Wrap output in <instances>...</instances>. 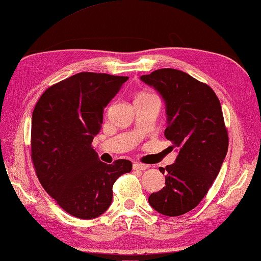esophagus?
I'll list each match as a JSON object with an SVG mask.
<instances>
[{"mask_svg": "<svg viewBox=\"0 0 261 261\" xmlns=\"http://www.w3.org/2000/svg\"><path fill=\"white\" fill-rule=\"evenodd\" d=\"M148 168H149V165H147V164H142V163H134L133 164V169L134 170L143 171V170H147Z\"/></svg>", "mask_w": 261, "mask_h": 261, "instance_id": "34e87169", "label": "esophagus"}]
</instances>
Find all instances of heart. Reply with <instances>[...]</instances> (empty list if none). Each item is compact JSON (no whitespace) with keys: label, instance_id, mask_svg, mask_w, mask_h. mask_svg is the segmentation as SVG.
Returning a JSON list of instances; mask_svg holds the SVG:
<instances>
[{"label":"heart","instance_id":"heart-1","mask_svg":"<svg viewBox=\"0 0 261 261\" xmlns=\"http://www.w3.org/2000/svg\"><path fill=\"white\" fill-rule=\"evenodd\" d=\"M140 96H149V95H147V93H143V95H140Z\"/></svg>","mask_w":261,"mask_h":261}]
</instances>
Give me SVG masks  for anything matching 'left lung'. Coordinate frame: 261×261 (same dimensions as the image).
Masks as SVG:
<instances>
[{"label":"left lung","instance_id":"obj_1","mask_svg":"<svg viewBox=\"0 0 261 261\" xmlns=\"http://www.w3.org/2000/svg\"><path fill=\"white\" fill-rule=\"evenodd\" d=\"M166 102L165 138L179 153L165 172V186L152 193L150 206L166 216H179L194 209L220 172L229 146L221 102L208 84L172 68L141 76Z\"/></svg>","mask_w":261,"mask_h":261}]
</instances>
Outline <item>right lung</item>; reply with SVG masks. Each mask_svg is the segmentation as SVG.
I'll return each instance as SVG.
<instances>
[{"instance_id":"obj_1","label":"right lung","mask_w":261,"mask_h":261,"mask_svg":"<svg viewBox=\"0 0 261 261\" xmlns=\"http://www.w3.org/2000/svg\"><path fill=\"white\" fill-rule=\"evenodd\" d=\"M127 76L79 72L46 89L32 113L31 159L44 190L63 211L83 220L110 207L113 184L133 165L105 164L93 150L102 113Z\"/></svg>"}]
</instances>
